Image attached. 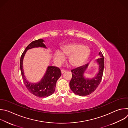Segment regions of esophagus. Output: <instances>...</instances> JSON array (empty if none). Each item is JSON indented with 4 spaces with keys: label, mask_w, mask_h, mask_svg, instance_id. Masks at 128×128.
Listing matches in <instances>:
<instances>
[{
    "label": "esophagus",
    "mask_w": 128,
    "mask_h": 128,
    "mask_svg": "<svg viewBox=\"0 0 128 128\" xmlns=\"http://www.w3.org/2000/svg\"><path fill=\"white\" fill-rule=\"evenodd\" d=\"M61 73H62V74H63L64 73H65V72H66V70H63V69H62V70H61Z\"/></svg>",
    "instance_id": "obj_1"
}]
</instances>
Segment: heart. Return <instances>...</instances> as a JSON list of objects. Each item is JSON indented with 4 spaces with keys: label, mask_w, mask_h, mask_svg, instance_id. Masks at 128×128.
<instances>
[{
    "label": "heart",
    "mask_w": 128,
    "mask_h": 128,
    "mask_svg": "<svg viewBox=\"0 0 128 128\" xmlns=\"http://www.w3.org/2000/svg\"><path fill=\"white\" fill-rule=\"evenodd\" d=\"M90 54L89 48L78 42L69 44L62 47V52L57 50L54 54V59L57 64L61 63L65 56L68 57V62L71 66L78 67L88 59Z\"/></svg>",
    "instance_id": "b5f03b06"
}]
</instances>
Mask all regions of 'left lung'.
Wrapping results in <instances>:
<instances>
[{
  "label": "left lung",
  "mask_w": 128,
  "mask_h": 128,
  "mask_svg": "<svg viewBox=\"0 0 128 128\" xmlns=\"http://www.w3.org/2000/svg\"><path fill=\"white\" fill-rule=\"evenodd\" d=\"M98 55L100 58L96 60L98 65V72L94 77L88 78L84 77V74L88 68V64L71 70L72 77L69 86L75 94L82 96H88L92 93L99 86L104 72V58L101 51Z\"/></svg>",
  "instance_id": "obj_1"
}]
</instances>
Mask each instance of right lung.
<instances>
[{
	"instance_id": "right-lung-1",
	"label": "right lung",
	"mask_w": 128,
	"mask_h": 128,
	"mask_svg": "<svg viewBox=\"0 0 128 128\" xmlns=\"http://www.w3.org/2000/svg\"><path fill=\"white\" fill-rule=\"evenodd\" d=\"M44 40L38 39L32 41L26 47L22 53L20 60V68L23 81L28 90L34 96L38 98H47L52 95L55 90L56 82L61 75L60 69L55 66H48L46 72L42 79L37 83L28 81L24 75L23 69V59L28 50L42 47L47 48L44 44Z\"/></svg>"
}]
</instances>
